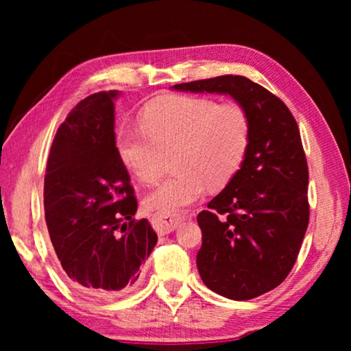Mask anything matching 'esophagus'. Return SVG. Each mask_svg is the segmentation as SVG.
Masks as SVG:
<instances>
[{
  "mask_svg": "<svg viewBox=\"0 0 351 351\" xmlns=\"http://www.w3.org/2000/svg\"><path fill=\"white\" fill-rule=\"evenodd\" d=\"M187 218V213H162V215H156L153 217L152 223L154 230L159 235H165L170 234L171 230H175L178 228V224Z\"/></svg>",
  "mask_w": 351,
  "mask_h": 351,
  "instance_id": "34e87169",
  "label": "esophagus"
}]
</instances>
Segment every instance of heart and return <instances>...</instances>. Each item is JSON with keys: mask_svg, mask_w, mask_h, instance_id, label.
<instances>
[{"mask_svg": "<svg viewBox=\"0 0 351 351\" xmlns=\"http://www.w3.org/2000/svg\"><path fill=\"white\" fill-rule=\"evenodd\" d=\"M251 122L239 105H219L199 96H171L148 106L142 130L121 136L119 153L141 182L161 175L164 154L176 152L173 175L147 195L144 206L158 215L176 213L223 187L245 161Z\"/></svg>", "mask_w": 351, "mask_h": 351, "instance_id": "1", "label": "heart"}]
</instances>
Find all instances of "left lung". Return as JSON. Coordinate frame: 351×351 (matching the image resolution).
<instances>
[{
	"label": "left lung",
	"instance_id": "left-lung-1",
	"mask_svg": "<svg viewBox=\"0 0 351 351\" xmlns=\"http://www.w3.org/2000/svg\"><path fill=\"white\" fill-rule=\"evenodd\" d=\"M176 91L226 94L246 111L251 141L240 170L198 213L204 285L232 300L278 287L293 269L310 219L308 165L295 119L280 99L243 75L180 83Z\"/></svg>",
	"mask_w": 351,
	"mask_h": 351
}]
</instances>
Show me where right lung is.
Masks as SVG:
<instances>
[{"mask_svg": "<svg viewBox=\"0 0 351 351\" xmlns=\"http://www.w3.org/2000/svg\"><path fill=\"white\" fill-rule=\"evenodd\" d=\"M119 91L83 99L52 142L45 176V218L71 285L93 297L134 287L158 235L136 221L138 201L116 147Z\"/></svg>", "mask_w": 351, "mask_h": 351, "instance_id": "right-lung-1", "label": "right lung"}]
</instances>
